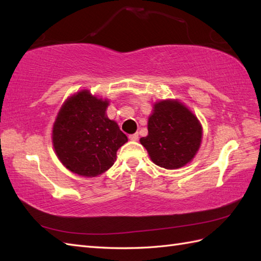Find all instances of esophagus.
Masks as SVG:
<instances>
[{
  "label": "esophagus",
  "instance_id": "obj_1",
  "mask_svg": "<svg viewBox=\"0 0 261 261\" xmlns=\"http://www.w3.org/2000/svg\"><path fill=\"white\" fill-rule=\"evenodd\" d=\"M129 139H130L131 141H137L138 139H139V135H138V134L130 135V136H129Z\"/></svg>",
  "mask_w": 261,
  "mask_h": 261
}]
</instances>
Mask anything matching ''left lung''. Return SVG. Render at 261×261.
Here are the masks:
<instances>
[{"instance_id":"8db88e82","label":"left lung","mask_w":261,"mask_h":261,"mask_svg":"<svg viewBox=\"0 0 261 261\" xmlns=\"http://www.w3.org/2000/svg\"><path fill=\"white\" fill-rule=\"evenodd\" d=\"M203 129L196 115L178 99L153 104L148 119V136L140 139L151 162L166 169L191 163L201 147Z\"/></svg>"}]
</instances>
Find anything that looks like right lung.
<instances>
[{"instance_id":"1","label":"right lung","mask_w":261,"mask_h":261,"mask_svg":"<svg viewBox=\"0 0 261 261\" xmlns=\"http://www.w3.org/2000/svg\"><path fill=\"white\" fill-rule=\"evenodd\" d=\"M109 99L82 90L60 108L53 126V146L71 173L96 177L112 167L116 151L127 142L115 121L107 115Z\"/></svg>"}]
</instances>
